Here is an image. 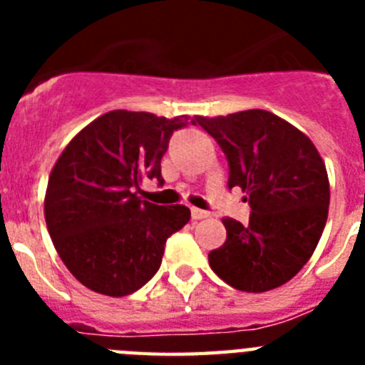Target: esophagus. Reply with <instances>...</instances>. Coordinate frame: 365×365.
<instances>
[{
	"label": "esophagus",
	"mask_w": 365,
	"mask_h": 365,
	"mask_svg": "<svg viewBox=\"0 0 365 365\" xmlns=\"http://www.w3.org/2000/svg\"><path fill=\"white\" fill-rule=\"evenodd\" d=\"M208 215H210L208 212L199 210V208H192V219H195V221H199V219H206Z\"/></svg>",
	"instance_id": "obj_1"
}]
</instances>
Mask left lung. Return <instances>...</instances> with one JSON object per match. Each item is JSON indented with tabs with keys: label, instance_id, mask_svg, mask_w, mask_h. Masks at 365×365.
Returning a JSON list of instances; mask_svg holds the SVG:
<instances>
[{
	"label": "left lung",
	"instance_id": "1",
	"mask_svg": "<svg viewBox=\"0 0 365 365\" xmlns=\"http://www.w3.org/2000/svg\"><path fill=\"white\" fill-rule=\"evenodd\" d=\"M195 122L227 155L228 188L240 186L252 210L247 225L221 219L227 241L208 263L237 291H272L303 269L322 237L331 195L324 159L307 135L265 109Z\"/></svg>",
	"mask_w": 365,
	"mask_h": 365
}]
</instances>
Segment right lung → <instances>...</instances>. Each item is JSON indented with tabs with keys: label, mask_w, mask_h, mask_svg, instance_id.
<instances>
[{
	"label": "right lung",
	"mask_w": 365,
	"mask_h": 365,
	"mask_svg": "<svg viewBox=\"0 0 365 365\" xmlns=\"http://www.w3.org/2000/svg\"><path fill=\"white\" fill-rule=\"evenodd\" d=\"M186 115L104 113L74 135L51 170L43 212L58 256L98 294L120 298L150 282L164 245L190 221L185 205L138 197L144 179L160 180V159Z\"/></svg>",
	"instance_id": "1"
}]
</instances>
